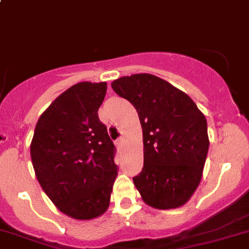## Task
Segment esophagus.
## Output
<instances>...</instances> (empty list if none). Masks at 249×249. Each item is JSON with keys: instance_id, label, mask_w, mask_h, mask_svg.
<instances>
[{"instance_id": "esophagus-1", "label": "esophagus", "mask_w": 249, "mask_h": 249, "mask_svg": "<svg viewBox=\"0 0 249 249\" xmlns=\"http://www.w3.org/2000/svg\"><path fill=\"white\" fill-rule=\"evenodd\" d=\"M124 137L123 136H120L119 139H118L117 141H115V144L118 145V147H123V144H124Z\"/></svg>"}]
</instances>
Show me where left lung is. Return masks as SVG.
<instances>
[{"mask_svg":"<svg viewBox=\"0 0 249 249\" xmlns=\"http://www.w3.org/2000/svg\"><path fill=\"white\" fill-rule=\"evenodd\" d=\"M112 89L131 102L142 125L143 167L132 179L143 201L180 207L201 180L210 145L205 115L185 92L153 74L122 77Z\"/></svg>","mask_w":249,"mask_h":249,"instance_id":"8db88e82","label":"left lung"}]
</instances>
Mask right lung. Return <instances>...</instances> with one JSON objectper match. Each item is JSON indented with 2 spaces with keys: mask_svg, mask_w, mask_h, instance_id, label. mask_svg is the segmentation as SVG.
<instances>
[{
  "mask_svg": "<svg viewBox=\"0 0 249 249\" xmlns=\"http://www.w3.org/2000/svg\"><path fill=\"white\" fill-rule=\"evenodd\" d=\"M107 84H74L39 117L31 159L42 189L65 214L92 219L108 208L118 173L115 145L99 110Z\"/></svg>",
  "mask_w": 249,
  "mask_h": 249,
  "instance_id": "obj_1",
  "label": "right lung"
}]
</instances>
